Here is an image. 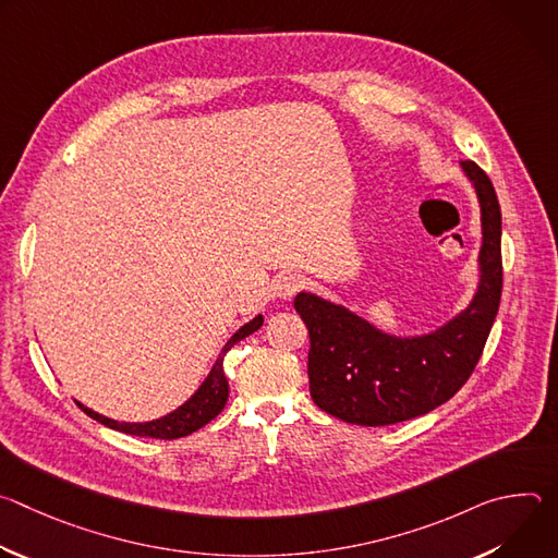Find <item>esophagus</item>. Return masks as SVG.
<instances>
[{"label": "esophagus", "mask_w": 558, "mask_h": 558, "mask_svg": "<svg viewBox=\"0 0 558 558\" xmlns=\"http://www.w3.org/2000/svg\"><path fill=\"white\" fill-rule=\"evenodd\" d=\"M304 287V278L298 274H282L274 280V293L282 300H291Z\"/></svg>", "instance_id": "1"}]
</instances>
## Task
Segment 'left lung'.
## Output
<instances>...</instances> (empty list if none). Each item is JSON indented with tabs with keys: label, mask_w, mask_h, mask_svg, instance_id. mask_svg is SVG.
Instances as JSON below:
<instances>
[{
	"label": "left lung",
	"mask_w": 558,
	"mask_h": 558,
	"mask_svg": "<svg viewBox=\"0 0 558 558\" xmlns=\"http://www.w3.org/2000/svg\"><path fill=\"white\" fill-rule=\"evenodd\" d=\"M482 209L480 284L470 304L424 336H390L351 308L300 291L308 329V390L325 413L357 426H388L430 413L472 375L499 311L501 209L488 174L461 161Z\"/></svg>",
	"instance_id": "1"
}]
</instances>
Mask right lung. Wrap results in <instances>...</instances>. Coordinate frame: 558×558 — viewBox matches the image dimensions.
I'll return each instance as SVG.
<instances>
[{
    "instance_id": "1",
    "label": "right lung",
    "mask_w": 558,
    "mask_h": 558,
    "mask_svg": "<svg viewBox=\"0 0 558 558\" xmlns=\"http://www.w3.org/2000/svg\"><path fill=\"white\" fill-rule=\"evenodd\" d=\"M263 323H265V317L256 315L254 320H250L247 325H243L241 329H238L227 340V344L222 347L216 364L211 366L209 375L198 386V390L190 397V400L183 407H179L177 411H172V413H168L163 417L151 420V422H141V424H130V422H117V420H110L106 415H99L93 409L84 407L82 402H76V404L86 415H90L99 424H104V426H108L112 430H119V433H128V435H136V437H151V439H179V437L192 435L194 430H198L205 424H209L227 404L229 384H227V377H225V371H222V360H225L227 351L235 342H241L247 336H252L254 331H258L263 327Z\"/></svg>"
}]
</instances>
